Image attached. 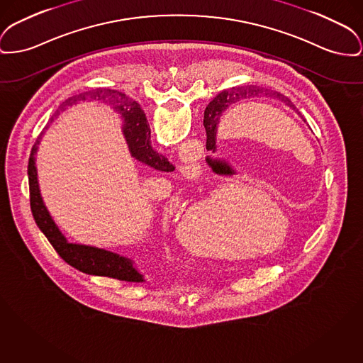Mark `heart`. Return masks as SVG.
<instances>
[{"label": "heart", "instance_id": "heart-1", "mask_svg": "<svg viewBox=\"0 0 363 363\" xmlns=\"http://www.w3.org/2000/svg\"><path fill=\"white\" fill-rule=\"evenodd\" d=\"M242 199V186L235 182L218 185L207 197L193 203L182 213L178 225L179 241L193 252L203 255H226L223 237L233 235L235 242L241 241L244 232V215L252 204ZM169 215L175 217L170 208ZM174 220H178L176 218Z\"/></svg>", "mask_w": 363, "mask_h": 363}]
</instances>
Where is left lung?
<instances>
[{
  "mask_svg": "<svg viewBox=\"0 0 363 363\" xmlns=\"http://www.w3.org/2000/svg\"><path fill=\"white\" fill-rule=\"evenodd\" d=\"M262 93H263L262 89H259L256 86H241V87H232L229 90H223L218 96L213 97V101H210V104L207 106L206 111H204V128H206V133H207V150H216V145H215L216 144L215 143L216 141V128H218L219 119L222 118L223 112L232 104H235L237 101H240L242 99L255 97V96H259ZM264 94L278 99V100L284 101L288 107L295 109V106L291 103V100L288 97H285L284 94L278 93V91H274V93L271 91L270 94H266L264 90Z\"/></svg>",
  "mask_w": 363,
  "mask_h": 363,
  "instance_id": "left-lung-1",
  "label": "left lung"
}]
</instances>
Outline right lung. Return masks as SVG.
Returning a JSON list of instances; mask_svg holds the SVG:
<instances>
[{
    "instance_id": "obj_1",
    "label": "right lung",
    "mask_w": 363,
    "mask_h": 363,
    "mask_svg": "<svg viewBox=\"0 0 363 363\" xmlns=\"http://www.w3.org/2000/svg\"><path fill=\"white\" fill-rule=\"evenodd\" d=\"M93 100L113 108L116 112L122 115L125 122L122 130L128 141V150L133 157H135L141 163L148 164L155 170L163 172L174 171L175 167L167 160V157L159 155L150 147V125L147 122L145 113L141 111L138 103L130 100L126 94L118 90L109 89H101L96 91ZM40 140L41 137L37 140L31 150L27 169L30 186V207L37 226L41 229L43 235H46V238L49 240V242L60 257L77 270L90 276L116 278L128 282H143L144 274H141L135 269L134 262L131 259L103 248L68 242L65 235L59 230L57 225L55 223L48 208L45 207L40 192L35 169V153L38 150Z\"/></svg>"
}]
</instances>
